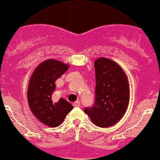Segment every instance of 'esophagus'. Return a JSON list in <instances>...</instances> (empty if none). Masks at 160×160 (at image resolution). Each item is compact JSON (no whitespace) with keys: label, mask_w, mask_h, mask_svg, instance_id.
Wrapping results in <instances>:
<instances>
[{"label":"esophagus","mask_w":160,"mask_h":160,"mask_svg":"<svg viewBox=\"0 0 160 160\" xmlns=\"http://www.w3.org/2000/svg\"><path fill=\"white\" fill-rule=\"evenodd\" d=\"M73 104L74 107H79V106H80V101H75Z\"/></svg>","instance_id":"obj_1"}]
</instances>
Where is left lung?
<instances>
[{"mask_svg": "<svg viewBox=\"0 0 160 160\" xmlns=\"http://www.w3.org/2000/svg\"><path fill=\"white\" fill-rule=\"evenodd\" d=\"M95 101L92 107L85 108L95 125L113 126L127 111L129 102L128 80L118 63L104 57L95 61Z\"/></svg>", "mask_w": 160, "mask_h": 160, "instance_id": "1", "label": "left lung"}]
</instances>
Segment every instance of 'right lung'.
I'll return each instance as SVG.
<instances>
[{
  "instance_id": "1",
  "label": "right lung",
  "mask_w": 160,
  "mask_h": 160,
  "mask_svg": "<svg viewBox=\"0 0 160 160\" xmlns=\"http://www.w3.org/2000/svg\"><path fill=\"white\" fill-rule=\"evenodd\" d=\"M68 64L55 59L42 62L37 67L30 79L27 98L30 109L38 120L49 127H57L73 106L64 98L52 100L56 80L68 69Z\"/></svg>"
}]
</instances>
